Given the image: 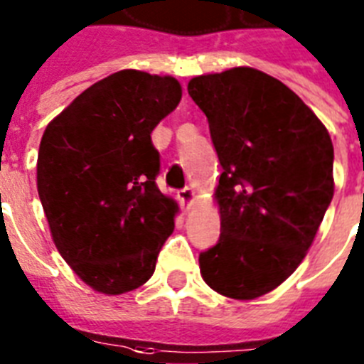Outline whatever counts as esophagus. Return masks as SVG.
<instances>
[{"instance_id":"34e87169","label":"esophagus","mask_w":364,"mask_h":364,"mask_svg":"<svg viewBox=\"0 0 364 364\" xmlns=\"http://www.w3.org/2000/svg\"><path fill=\"white\" fill-rule=\"evenodd\" d=\"M178 200L184 210H190L191 205L196 203V191L191 190V188H184L182 191H178Z\"/></svg>"}]
</instances>
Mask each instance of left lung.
<instances>
[{
    "instance_id": "obj_1",
    "label": "left lung",
    "mask_w": 364,
    "mask_h": 364,
    "mask_svg": "<svg viewBox=\"0 0 364 364\" xmlns=\"http://www.w3.org/2000/svg\"><path fill=\"white\" fill-rule=\"evenodd\" d=\"M223 173L214 191L222 232L199 255L203 280L252 301L304 259L334 193L333 141L293 90L254 67L191 78Z\"/></svg>"
}]
</instances>
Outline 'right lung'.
Listing matches in <instances>:
<instances>
[{"label": "right lung", "mask_w": 364, "mask_h": 364, "mask_svg": "<svg viewBox=\"0 0 364 364\" xmlns=\"http://www.w3.org/2000/svg\"><path fill=\"white\" fill-rule=\"evenodd\" d=\"M182 100L174 77L124 69L84 90L46 126L37 191L52 240L94 291L150 280L178 205L156 186L150 133Z\"/></svg>", "instance_id": "add662e5"}]
</instances>
